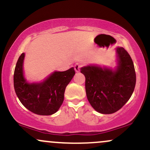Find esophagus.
I'll return each instance as SVG.
<instances>
[{
    "label": "esophagus",
    "instance_id": "esophagus-1",
    "mask_svg": "<svg viewBox=\"0 0 150 150\" xmlns=\"http://www.w3.org/2000/svg\"><path fill=\"white\" fill-rule=\"evenodd\" d=\"M81 67H82V65L81 64H79V63H76V64L75 66H74V69H75L76 71V72L79 71L80 69L81 68Z\"/></svg>",
    "mask_w": 150,
    "mask_h": 150
}]
</instances>
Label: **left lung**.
<instances>
[{
    "mask_svg": "<svg viewBox=\"0 0 150 150\" xmlns=\"http://www.w3.org/2000/svg\"><path fill=\"white\" fill-rule=\"evenodd\" d=\"M119 66L115 71L96 66L83 67L86 96L90 104L101 114H113L123 107L132 94L136 73L131 56L124 48L117 49Z\"/></svg>",
    "mask_w": 150,
    "mask_h": 150,
    "instance_id": "1",
    "label": "left lung"
}]
</instances>
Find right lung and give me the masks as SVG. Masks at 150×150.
I'll return each mask as SVG.
<instances>
[{"label":"right lung","mask_w":150,"mask_h":150,"mask_svg":"<svg viewBox=\"0 0 150 150\" xmlns=\"http://www.w3.org/2000/svg\"><path fill=\"white\" fill-rule=\"evenodd\" d=\"M25 54L20 56L16 65L13 84L16 94L21 104L33 113L51 115L62 106L66 87L75 74L74 67L65 71H56L40 83H28L23 73Z\"/></svg>","instance_id":"obj_1"}]
</instances>
